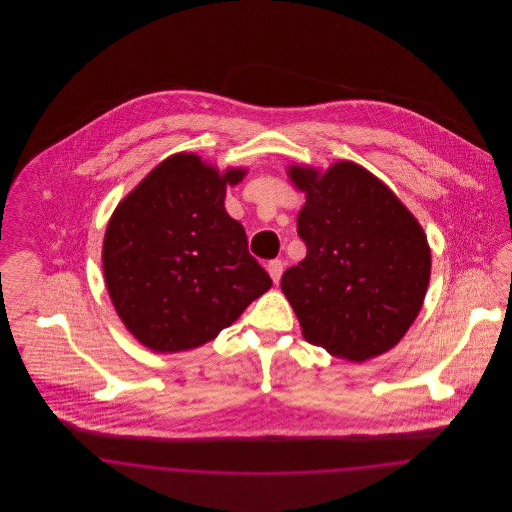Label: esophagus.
Masks as SVG:
<instances>
[{
  "mask_svg": "<svg viewBox=\"0 0 512 512\" xmlns=\"http://www.w3.org/2000/svg\"><path fill=\"white\" fill-rule=\"evenodd\" d=\"M267 270L268 274H270V278H272V282L278 284L280 278H282V272H284V261H280V259L270 261L267 265Z\"/></svg>",
  "mask_w": 512,
  "mask_h": 512,
  "instance_id": "obj_1",
  "label": "esophagus"
}]
</instances>
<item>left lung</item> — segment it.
Masks as SVG:
<instances>
[{"mask_svg":"<svg viewBox=\"0 0 512 512\" xmlns=\"http://www.w3.org/2000/svg\"><path fill=\"white\" fill-rule=\"evenodd\" d=\"M288 176L305 192L297 234L307 255L284 272L280 288L303 338L353 363L390 351L418 317L430 284L432 255L420 222L353 161L324 172L290 165Z\"/></svg>","mask_w":512,"mask_h":512,"instance_id":"left-lung-1","label":"left lung"}]
</instances>
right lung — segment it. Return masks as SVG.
<instances>
[{"instance_id":"add662e5","label":"right lung","mask_w":512,"mask_h":512,"mask_svg":"<svg viewBox=\"0 0 512 512\" xmlns=\"http://www.w3.org/2000/svg\"><path fill=\"white\" fill-rule=\"evenodd\" d=\"M245 174L180 151L113 211L101 253L105 286L122 324L147 349L201 347L270 290L244 226L224 209L226 186Z\"/></svg>"}]
</instances>
